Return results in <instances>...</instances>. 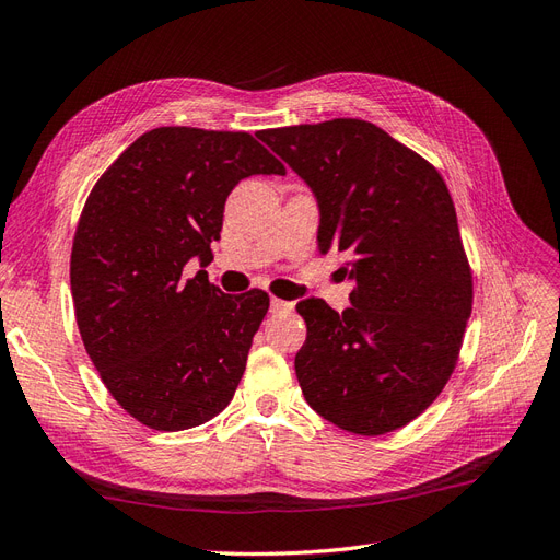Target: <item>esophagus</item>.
Returning <instances> with one entry per match:
<instances>
[{
    "mask_svg": "<svg viewBox=\"0 0 560 560\" xmlns=\"http://www.w3.org/2000/svg\"><path fill=\"white\" fill-rule=\"evenodd\" d=\"M292 311V303L290 301H282V299H270V313H287Z\"/></svg>",
    "mask_w": 560,
    "mask_h": 560,
    "instance_id": "1",
    "label": "esophagus"
}]
</instances>
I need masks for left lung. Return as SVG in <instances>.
I'll return each instance as SVG.
<instances>
[{"label": "left lung", "instance_id": "left-lung-1", "mask_svg": "<svg viewBox=\"0 0 560 560\" xmlns=\"http://www.w3.org/2000/svg\"><path fill=\"white\" fill-rule=\"evenodd\" d=\"M311 186L317 249L343 259L350 308L296 303L308 336L294 360L311 409L376 436L418 418L451 378L471 315V270L446 182L360 118L261 130Z\"/></svg>", "mask_w": 560, "mask_h": 560}]
</instances>
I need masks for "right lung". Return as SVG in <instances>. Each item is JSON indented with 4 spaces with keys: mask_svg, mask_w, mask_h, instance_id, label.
<instances>
[{
    "mask_svg": "<svg viewBox=\"0 0 560 560\" xmlns=\"http://www.w3.org/2000/svg\"><path fill=\"white\" fill-rule=\"evenodd\" d=\"M249 175H284L249 132L165 126L140 135L83 206L70 261L81 341L112 397L151 430L202 425L245 374L268 294H224L202 268Z\"/></svg>",
    "mask_w": 560,
    "mask_h": 560,
    "instance_id": "1",
    "label": "right lung"
}]
</instances>
